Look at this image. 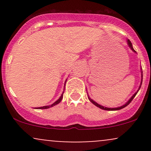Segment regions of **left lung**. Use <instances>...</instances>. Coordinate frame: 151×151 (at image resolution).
I'll return each instance as SVG.
<instances>
[{"mask_svg":"<svg viewBox=\"0 0 151 151\" xmlns=\"http://www.w3.org/2000/svg\"><path fill=\"white\" fill-rule=\"evenodd\" d=\"M127 43H128V45H129V47H130V49H131V50H132V51L133 52L136 53V52L135 51L134 49H133V45H132V43L131 42V41H130L129 40H127ZM141 84H140V86H139V87H138V90H137V91H136V92H135L134 94H133V96H131V97L129 99V101H128L127 102H126V103L124 104V105L121 106H119V107H116V108H108V107H105V106H101V105L99 104L98 103H96V101H93V99H91L89 97V94H88V92H87V96H88V99H89V101H91V103L93 104H94L95 106H96L99 107V108H100V109H104V110H106V111H116V110H120V109H123V108H124V107H126V106H127L129 105L130 103H131V101H132V100L133 99V98H134L135 96H136V95L137 94V93H138V91H139V89H141V84H142V81H143V71H142V68H141Z\"/></svg>","mask_w":151,"mask_h":151,"instance_id":"left-lung-1","label":"left lung"}]
</instances>
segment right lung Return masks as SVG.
Segmentation results:
<instances>
[{
  "label": "right lung",
  "instance_id": "1",
  "mask_svg": "<svg viewBox=\"0 0 151 151\" xmlns=\"http://www.w3.org/2000/svg\"><path fill=\"white\" fill-rule=\"evenodd\" d=\"M66 81H67V79H66V81H65V86H64V91H63V92H62V95H61V96H60V97L56 101L54 102L52 104H51V105H49V106H41V107H37V108H35V109H49V108H50V107H52V106H54L60 103V102L62 101V98H63V93H64V91H65V89Z\"/></svg>",
  "mask_w": 151,
  "mask_h": 151
}]
</instances>
